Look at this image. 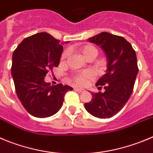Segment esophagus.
<instances>
[{"label":"esophagus","mask_w":153,"mask_h":153,"mask_svg":"<svg viewBox=\"0 0 153 153\" xmlns=\"http://www.w3.org/2000/svg\"><path fill=\"white\" fill-rule=\"evenodd\" d=\"M74 90L78 91V92H84V91H85V89H83V88H74Z\"/></svg>","instance_id":"34e87169"}]
</instances>
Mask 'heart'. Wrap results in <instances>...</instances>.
I'll list each match as a JSON object with an SVG mask.
<instances>
[{"label": "heart", "mask_w": 153, "mask_h": 153, "mask_svg": "<svg viewBox=\"0 0 153 153\" xmlns=\"http://www.w3.org/2000/svg\"><path fill=\"white\" fill-rule=\"evenodd\" d=\"M81 52L83 54V56H85V58L88 57L89 56L90 54L92 53V52H95L97 53V49H96L94 46H91V45H86V46H83V47L81 49ZM68 54H69V52L68 51H65L63 54H62V59H65V58H67V56H68ZM93 78V75L91 74V73L90 72H84L82 74H78L76 76H74V80L75 82H76L77 84L80 85H84Z\"/></svg>", "instance_id": "b5f03b06"}]
</instances>
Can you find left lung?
<instances>
[{
  "label": "left lung",
  "mask_w": 153,
  "mask_h": 153,
  "mask_svg": "<svg viewBox=\"0 0 153 153\" xmlns=\"http://www.w3.org/2000/svg\"><path fill=\"white\" fill-rule=\"evenodd\" d=\"M99 46L107 57V71L96 85H104L105 91L91 92L92 99L85 103L88 113L100 119L113 117L126 105L133 91L138 73L137 56L124 37L102 32L88 39Z\"/></svg>",
  "instance_id": "8db88e82"
}]
</instances>
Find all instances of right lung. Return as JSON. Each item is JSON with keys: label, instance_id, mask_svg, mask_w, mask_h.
Segmentation results:
<instances>
[{"label": "right lung", "instance_id": "add662e5", "mask_svg": "<svg viewBox=\"0 0 153 153\" xmlns=\"http://www.w3.org/2000/svg\"><path fill=\"white\" fill-rule=\"evenodd\" d=\"M62 52L60 40L41 32L24 39L13 53L11 71L16 91L33 116L56 114L63 104L65 94L73 89L69 85H51L45 82L46 74L59 66Z\"/></svg>", "mask_w": 153, "mask_h": 153}]
</instances>
